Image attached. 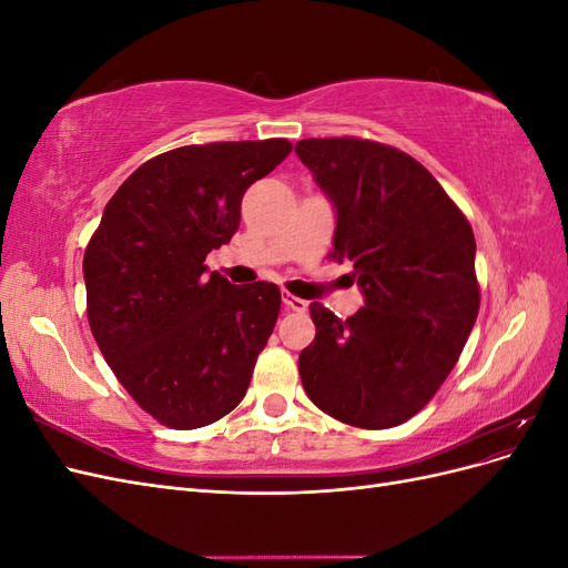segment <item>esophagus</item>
<instances>
[{"instance_id": "1", "label": "esophagus", "mask_w": 568, "mask_h": 568, "mask_svg": "<svg viewBox=\"0 0 568 568\" xmlns=\"http://www.w3.org/2000/svg\"><path fill=\"white\" fill-rule=\"evenodd\" d=\"M282 301H284L286 311H294V313H305V311H307V303H305L303 298L294 296V294H284Z\"/></svg>"}]
</instances>
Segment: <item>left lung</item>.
<instances>
[{
  "instance_id": "obj_1",
  "label": "left lung",
  "mask_w": 568,
  "mask_h": 568,
  "mask_svg": "<svg viewBox=\"0 0 568 568\" xmlns=\"http://www.w3.org/2000/svg\"><path fill=\"white\" fill-rule=\"evenodd\" d=\"M298 159L336 205L329 257L351 263L365 307L338 320L311 303L303 388L357 428L415 417L457 365L478 315L467 215L409 153L359 136L301 140Z\"/></svg>"
}]
</instances>
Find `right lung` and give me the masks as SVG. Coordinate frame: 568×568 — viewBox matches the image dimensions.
Returning a JSON list of instances; mask_svg holds the SVG:
<instances>
[{
  "instance_id": "1",
  "label": "right lung",
  "mask_w": 568,
  "mask_h": 568,
  "mask_svg": "<svg viewBox=\"0 0 568 568\" xmlns=\"http://www.w3.org/2000/svg\"><path fill=\"white\" fill-rule=\"evenodd\" d=\"M294 149L189 144L142 163L106 203L82 257L88 320L115 379L168 428L209 426L244 400L277 324L280 286H234L205 255L242 220L246 189Z\"/></svg>"
}]
</instances>
